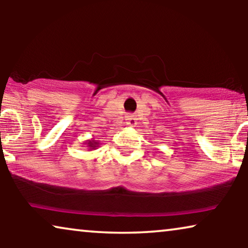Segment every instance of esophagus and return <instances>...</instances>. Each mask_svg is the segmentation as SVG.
Returning <instances> with one entry per match:
<instances>
[{"label":"esophagus","instance_id":"34e87169","mask_svg":"<svg viewBox=\"0 0 248 248\" xmlns=\"http://www.w3.org/2000/svg\"><path fill=\"white\" fill-rule=\"evenodd\" d=\"M125 120H126V124L130 125V126H134L137 124V118H135L134 114H126Z\"/></svg>","mask_w":248,"mask_h":248}]
</instances>
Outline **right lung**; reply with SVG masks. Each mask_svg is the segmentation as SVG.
Here are the masks:
<instances>
[{
	"label": "right lung",
	"mask_w": 248,
	"mask_h": 248,
	"mask_svg": "<svg viewBox=\"0 0 248 248\" xmlns=\"http://www.w3.org/2000/svg\"><path fill=\"white\" fill-rule=\"evenodd\" d=\"M86 144L90 148V150H94V149H96L98 145H99V143H98V142L94 141V140H88L86 142Z\"/></svg>",
	"instance_id": "add662e5"
}]
</instances>
